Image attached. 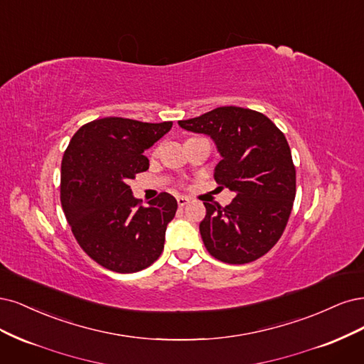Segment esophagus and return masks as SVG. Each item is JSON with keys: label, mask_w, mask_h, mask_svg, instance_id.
<instances>
[{"label": "esophagus", "mask_w": 364, "mask_h": 364, "mask_svg": "<svg viewBox=\"0 0 364 364\" xmlns=\"http://www.w3.org/2000/svg\"><path fill=\"white\" fill-rule=\"evenodd\" d=\"M177 203H178L180 207H184V205L189 204V198H186V196H177Z\"/></svg>", "instance_id": "esophagus-1"}]
</instances>
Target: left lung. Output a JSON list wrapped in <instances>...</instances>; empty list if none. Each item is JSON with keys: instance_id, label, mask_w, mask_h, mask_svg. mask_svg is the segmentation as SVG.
I'll list each match as a JSON object with an SVG mask.
<instances>
[{"instance_id": "1", "label": "left lung", "mask_w": 364, "mask_h": 364, "mask_svg": "<svg viewBox=\"0 0 364 364\" xmlns=\"http://www.w3.org/2000/svg\"><path fill=\"white\" fill-rule=\"evenodd\" d=\"M178 124L215 140L222 156L215 180L236 193L225 207L204 203L199 232L208 254L228 264L260 259L279 240L295 201L296 171L286 136L263 113L236 105Z\"/></svg>"}]
</instances>
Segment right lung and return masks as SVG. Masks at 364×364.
Wrapping results in <instances>:
<instances>
[{"label":"right lung","instance_id":"add662e5","mask_svg":"<svg viewBox=\"0 0 364 364\" xmlns=\"http://www.w3.org/2000/svg\"><path fill=\"white\" fill-rule=\"evenodd\" d=\"M171 127V121L95 119L80 128L65 151L60 201L66 220L81 250L109 271H142L165 246L177 199L161 192L144 207L128 181L149 168L145 149Z\"/></svg>","mask_w":364,"mask_h":364}]
</instances>
